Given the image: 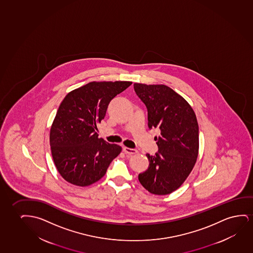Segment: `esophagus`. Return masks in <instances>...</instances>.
<instances>
[{
	"label": "esophagus",
	"instance_id": "obj_1",
	"mask_svg": "<svg viewBox=\"0 0 253 253\" xmlns=\"http://www.w3.org/2000/svg\"><path fill=\"white\" fill-rule=\"evenodd\" d=\"M124 152L125 154H127V155H134V154H136V153H138V151L136 150V149H129V148H127V147H124Z\"/></svg>",
	"mask_w": 253,
	"mask_h": 253
}]
</instances>
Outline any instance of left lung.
<instances>
[{"label":"left lung","instance_id":"left-lung-1","mask_svg":"<svg viewBox=\"0 0 253 253\" xmlns=\"http://www.w3.org/2000/svg\"><path fill=\"white\" fill-rule=\"evenodd\" d=\"M134 89L148 110L149 128L161 131L155 137L158 152L146 155L149 169L139 173V181L151 194H171L183 184L197 161V118L190 104L170 87L135 83Z\"/></svg>","mask_w":253,"mask_h":253}]
</instances>
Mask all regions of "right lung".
Returning <instances> with one entry per match:
<instances>
[{
  "instance_id": "1",
  "label": "right lung",
  "mask_w": 253,
  "mask_h": 253,
  "mask_svg": "<svg viewBox=\"0 0 253 253\" xmlns=\"http://www.w3.org/2000/svg\"><path fill=\"white\" fill-rule=\"evenodd\" d=\"M131 84L93 81L63 99L50 129V146L57 170L66 181L80 187L97 182L121 153L120 146L98 138L97 125L111 99Z\"/></svg>"
}]
</instances>
